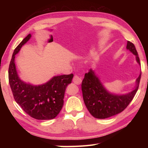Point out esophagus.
Masks as SVG:
<instances>
[{"label":"esophagus","instance_id":"esophagus-1","mask_svg":"<svg viewBox=\"0 0 148 148\" xmlns=\"http://www.w3.org/2000/svg\"><path fill=\"white\" fill-rule=\"evenodd\" d=\"M73 82L74 84H76L77 85H79L82 83V78L81 77L79 76L78 75H75L74 78H73Z\"/></svg>","mask_w":148,"mask_h":148}]
</instances>
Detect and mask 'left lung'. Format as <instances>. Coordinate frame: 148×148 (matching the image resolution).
<instances>
[{
	"instance_id": "left-lung-1",
	"label": "left lung",
	"mask_w": 148,
	"mask_h": 148,
	"mask_svg": "<svg viewBox=\"0 0 148 148\" xmlns=\"http://www.w3.org/2000/svg\"><path fill=\"white\" fill-rule=\"evenodd\" d=\"M127 49L136 56V61L140 65V59L134 45L127 41ZM141 73L136 80L131 91L126 94H114L106 89L95 72L91 69L85 74L82 83V91L84 103L89 113L97 119H106L123 111L133 99L138 89Z\"/></svg>"
}]
</instances>
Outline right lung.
I'll use <instances>...</instances> for the list:
<instances>
[{"label": "right lung", "instance_id": "add662e5", "mask_svg": "<svg viewBox=\"0 0 148 148\" xmlns=\"http://www.w3.org/2000/svg\"><path fill=\"white\" fill-rule=\"evenodd\" d=\"M31 38V34L27 35L14 50L8 69L9 84L15 101L27 114L36 119H52L62 109L65 90L74 75L53 76L38 86L23 81L17 74L15 57Z\"/></svg>", "mask_w": 148, "mask_h": 148}]
</instances>
